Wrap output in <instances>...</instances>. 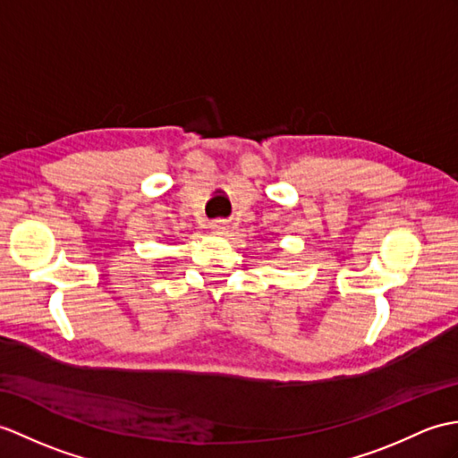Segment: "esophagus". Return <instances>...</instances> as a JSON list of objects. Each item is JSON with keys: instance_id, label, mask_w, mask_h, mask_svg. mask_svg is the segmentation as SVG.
Returning a JSON list of instances; mask_svg holds the SVG:
<instances>
[{"instance_id": "34e87169", "label": "esophagus", "mask_w": 458, "mask_h": 458, "mask_svg": "<svg viewBox=\"0 0 458 458\" xmlns=\"http://www.w3.org/2000/svg\"><path fill=\"white\" fill-rule=\"evenodd\" d=\"M228 230H230V226L226 225L225 220H215V222H210V232L215 233V236H226Z\"/></svg>"}]
</instances>
